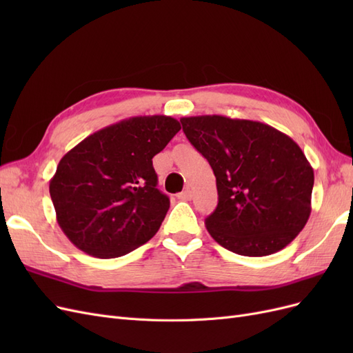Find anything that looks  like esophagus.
Wrapping results in <instances>:
<instances>
[{
  "instance_id": "esophagus-1",
  "label": "esophagus",
  "mask_w": 353,
  "mask_h": 353,
  "mask_svg": "<svg viewBox=\"0 0 353 353\" xmlns=\"http://www.w3.org/2000/svg\"><path fill=\"white\" fill-rule=\"evenodd\" d=\"M178 199L179 200H184V201H188L193 199V191H191L190 188H185L184 191H181V193L178 194Z\"/></svg>"
}]
</instances>
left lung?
Listing matches in <instances>:
<instances>
[{
	"label": "left lung",
	"instance_id": "left-lung-1",
	"mask_svg": "<svg viewBox=\"0 0 353 353\" xmlns=\"http://www.w3.org/2000/svg\"><path fill=\"white\" fill-rule=\"evenodd\" d=\"M181 123L216 176L218 206L205 219L213 240L253 258L292 243L311 215L314 169L302 148L256 121L205 114Z\"/></svg>",
	"mask_w": 353,
	"mask_h": 353
}]
</instances>
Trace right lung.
Listing matches in <instances>:
<instances>
[{
    "label": "right lung",
    "instance_id": "obj_1",
    "mask_svg": "<svg viewBox=\"0 0 353 353\" xmlns=\"http://www.w3.org/2000/svg\"><path fill=\"white\" fill-rule=\"evenodd\" d=\"M181 130L170 116H137L91 134L61 157L50 181L57 222L87 254L119 258L150 240L169 197L153 157Z\"/></svg>",
    "mask_w": 353,
    "mask_h": 353
}]
</instances>
